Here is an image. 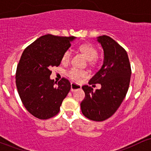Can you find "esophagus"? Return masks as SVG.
<instances>
[{"mask_svg":"<svg viewBox=\"0 0 151 151\" xmlns=\"http://www.w3.org/2000/svg\"><path fill=\"white\" fill-rule=\"evenodd\" d=\"M81 88V86L79 85V84H76V83H72L71 84V91H74L75 90L80 89Z\"/></svg>","mask_w":151,"mask_h":151,"instance_id":"obj_1","label":"esophagus"}]
</instances>
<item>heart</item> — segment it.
Segmentation results:
<instances>
[{"instance_id":"1","label":"heart","mask_w":151,"mask_h":151,"mask_svg":"<svg viewBox=\"0 0 151 151\" xmlns=\"http://www.w3.org/2000/svg\"><path fill=\"white\" fill-rule=\"evenodd\" d=\"M79 50L84 55L86 59L89 60L90 62H92V60H95L98 56L97 50L93 47L92 45L90 44H84L79 47ZM71 56H72V52L70 50H67L64 52L62 57V62L63 64H67L70 62ZM67 75L68 77L74 81H79L81 78L86 77L87 72L86 71L79 70V69L73 68L70 69L67 72Z\"/></svg>"}]
</instances>
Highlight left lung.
<instances>
[{"label": "left lung", "mask_w": 151, "mask_h": 151, "mask_svg": "<svg viewBox=\"0 0 151 151\" xmlns=\"http://www.w3.org/2000/svg\"><path fill=\"white\" fill-rule=\"evenodd\" d=\"M97 41L103 48L104 62L89 84H100L101 87L93 91L91 86H83L85 98L80 106L84 116L102 121L116 111L125 98L131 70L127 52L114 40L103 35L98 37Z\"/></svg>", "instance_id": "obj_1"}]
</instances>
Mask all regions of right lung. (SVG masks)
Here are the masks:
<instances>
[{
    "label": "right lung",
    "mask_w": 151,
    "mask_h": 151,
    "mask_svg": "<svg viewBox=\"0 0 151 151\" xmlns=\"http://www.w3.org/2000/svg\"><path fill=\"white\" fill-rule=\"evenodd\" d=\"M75 38L45 35L27 46L22 54L15 75L17 89L24 106L37 119L56 116L70 91L69 80L62 78L55 82L50 79V70L60 65L64 52Z\"/></svg>",
    "instance_id": "add662e5"
}]
</instances>
